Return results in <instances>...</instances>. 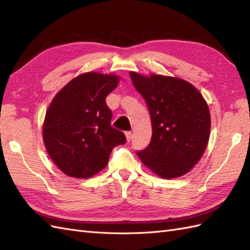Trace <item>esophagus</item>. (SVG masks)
<instances>
[{
  "label": "esophagus",
  "mask_w": 250,
  "mask_h": 250,
  "mask_svg": "<svg viewBox=\"0 0 250 250\" xmlns=\"http://www.w3.org/2000/svg\"><path fill=\"white\" fill-rule=\"evenodd\" d=\"M125 137H126L127 142H130V140L132 139V133H131V131H126V132H125Z\"/></svg>",
  "instance_id": "esophagus-1"
}]
</instances>
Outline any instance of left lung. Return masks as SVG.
Wrapping results in <instances>:
<instances>
[{"label":"left lung","instance_id":"left-lung-1","mask_svg":"<svg viewBox=\"0 0 250 250\" xmlns=\"http://www.w3.org/2000/svg\"><path fill=\"white\" fill-rule=\"evenodd\" d=\"M145 99L152 138L138 152L141 162L157 176L176 178L190 172L207 149L210 131L208 105L199 90L178 77L129 72Z\"/></svg>","mask_w":250,"mask_h":250}]
</instances>
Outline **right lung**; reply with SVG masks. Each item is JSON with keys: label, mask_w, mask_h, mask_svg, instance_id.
<instances>
[{"label": "right lung", "mask_w": 250, "mask_h": 250, "mask_svg": "<svg viewBox=\"0 0 250 250\" xmlns=\"http://www.w3.org/2000/svg\"><path fill=\"white\" fill-rule=\"evenodd\" d=\"M120 82L116 74L87 72L59 90L47 109L42 140L51 160L65 175L89 178L108 163L112 148L125 144L110 125L106 98Z\"/></svg>", "instance_id": "1"}]
</instances>
